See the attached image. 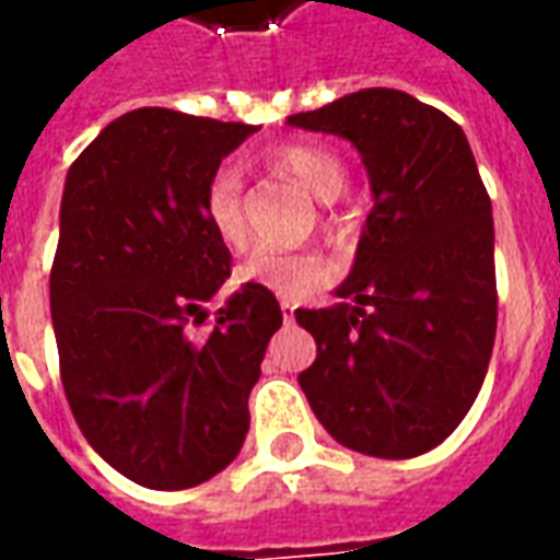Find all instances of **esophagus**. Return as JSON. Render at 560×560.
<instances>
[{
	"mask_svg": "<svg viewBox=\"0 0 560 560\" xmlns=\"http://www.w3.org/2000/svg\"><path fill=\"white\" fill-rule=\"evenodd\" d=\"M281 315H284V320H293V308H296V303L293 300H281Z\"/></svg>",
	"mask_w": 560,
	"mask_h": 560,
	"instance_id": "esophagus-1",
	"label": "esophagus"
}]
</instances>
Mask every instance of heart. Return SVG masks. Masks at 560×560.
<instances>
[{
  "label": "heart",
  "instance_id": "heart-1",
  "mask_svg": "<svg viewBox=\"0 0 560 560\" xmlns=\"http://www.w3.org/2000/svg\"><path fill=\"white\" fill-rule=\"evenodd\" d=\"M260 164L272 176H284L291 183L303 185L308 195L317 200H332L339 197L348 179V167L336 149L320 147V143H281L264 152ZM207 221L221 243L231 248H243L248 240L243 219V185L233 171H219L207 185L203 197ZM329 260L315 252H288V248H255L236 267L240 284H255L264 291L279 293V296H296L329 279Z\"/></svg>",
  "mask_w": 560,
  "mask_h": 560
}]
</instances>
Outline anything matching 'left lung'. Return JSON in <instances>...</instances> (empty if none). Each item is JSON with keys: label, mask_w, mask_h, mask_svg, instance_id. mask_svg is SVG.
Segmentation results:
<instances>
[{"label": "left lung", "mask_w": 560, "mask_h": 560, "mask_svg": "<svg viewBox=\"0 0 560 560\" xmlns=\"http://www.w3.org/2000/svg\"><path fill=\"white\" fill-rule=\"evenodd\" d=\"M288 126L348 138L375 207L315 336L305 399L341 446L413 458L453 434L482 387L498 327L492 200L465 131L401 90H360Z\"/></svg>", "instance_id": "left-lung-1"}]
</instances>
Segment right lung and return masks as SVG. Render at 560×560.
<instances>
[{"instance_id":"1","label":"right lung","mask_w":560,"mask_h":560,"mask_svg":"<svg viewBox=\"0 0 560 560\" xmlns=\"http://www.w3.org/2000/svg\"><path fill=\"white\" fill-rule=\"evenodd\" d=\"M255 131L140 107L66 176L50 269L59 375L92 450L147 489H191L236 458L248 393L281 327L272 291L245 284L209 332H188L231 276L207 185Z\"/></svg>"}]
</instances>
